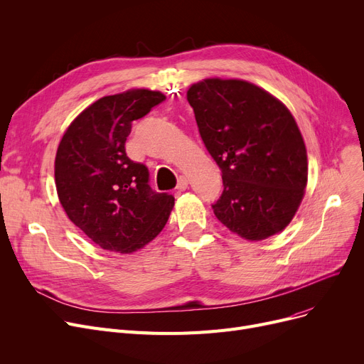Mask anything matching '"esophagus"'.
<instances>
[{
    "mask_svg": "<svg viewBox=\"0 0 364 364\" xmlns=\"http://www.w3.org/2000/svg\"><path fill=\"white\" fill-rule=\"evenodd\" d=\"M188 187V181L186 177H180L178 183H177V190L178 192H184V190Z\"/></svg>",
    "mask_w": 364,
    "mask_h": 364,
    "instance_id": "1",
    "label": "esophagus"
}]
</instances>
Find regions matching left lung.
<instances>
[{
	"label": "left lung",
	"mask_w": 364,
	"mask_h": 364,
	"mask_svg": "<svg viewBox=\"0 0 364 364\" xmlns=\"http://www.w3.org/2000/svg\"><path fill=\"white\" fill-rule=\"evenodd\" d=\"M187 100L221 169L215 217L247 240L282 232L309 177L307 150L292 113L270 92L240 80H203L188 88Z\"/></svg>",
	"instance_id": "left-lung-1"
}]
</instances>
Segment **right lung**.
Masks as SVG:
<instances>
[{"label": "right lung", "instance_id": "add662e5", "mask_svg": "<svg viewBox=\"0 0 364 364\" xmlns=\"http://www.w3.org/2000/svg\"><path fill=\"white\" fill-rule=\"evenodd\" d=\"M166 97L129 90L106 95L75 118L57 149V195L69 220L100 247L131 254L165 227L174 196L149 186V169L127 156L125 141L137 121Z\"/></svg>", "mask_w": 364, "mask_h": 364}]
</instances>
